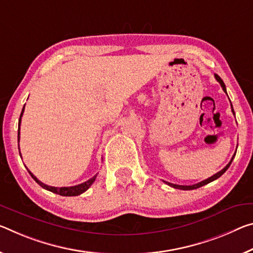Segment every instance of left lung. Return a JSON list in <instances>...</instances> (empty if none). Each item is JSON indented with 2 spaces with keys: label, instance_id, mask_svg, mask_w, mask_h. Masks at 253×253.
<instances>
[{
  "label": "left lung",
  "instance_id": "left-lung-1",
  "mask_svg": "<svg viewBox=\"0 0 253 253\" xmlns=\"http://www.w3.org/2000/svg\"><path fill=\"white\" fill-rule=\"evenodd\" d=\"M215 79L217 80V82H219L220 86L223 87V91H224V92H226V87H225V84H224V82H223V80L220 79L217 74H215ZM226 94H227V93H226ZM231 108H232V112H233V115H235V114H234V110H233V107H232V103H231ZM234 156H235V154L233 155V158L231 159L230 163H228L227 166H226L225 168H224V169H222V170H220L219 172H217V173H216V174L211 175V178H208V179H206V180H203V181H200V182L196 183V184H191V186H180V184H174V183H170V182H167V181H164V182H166L167 184H169V186H170V187H172V188H175V189H181V190H192V189H197V188H200V187L205 186V184L210 183V182H211V181H214V180H216V179H218V178L220 177V175H222V174L224 173V172H225V171L228 169V167L231 166V163H232V161H233Z\"/></svg>",
  "mask_w": 253,
  "mask_h": 253
}]
</instances>
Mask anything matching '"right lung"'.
<instances>
[{
    "label": "right lung",
    "instance_id": "right-lung-1",
    "mask_svg": "<svg viewBox=\"0 0 253 253\" xmlns=\"http://www.w3.org/2000/svg\"><path fill=\"white\" fill-rule=\"evenodd\" d=\"M25 106H26V105H25ZM25 106H23V108H22L21 115H20V118H19V125H18V142H19V139H20V124H21V117H22V115H23V111H25ZM18 146H19V145H18ZM20 156H21V153H20ZM27 170H28V169H27ZM28 171H29V170H28ZM29 173H30L31 177H33V179L35 180V181L37 182L40 187H42L43 189L54 192V194H57V195H61V196H65V197H70V196H79V195L83 194L84 191H86L87 189H89L91 184L94 182L95 178H97V174H95L93 178L89 179V180H87V181L83 182V183H81V184H78V186L61 187V188H58V187L47 186V184L42 183V181H39V180H38L37 178H36L35 175H34L33 173H31L30 171H29Z\"/></svg>",
    "mask_w": 253,
    "mask_h": 253
}]
</instances>
